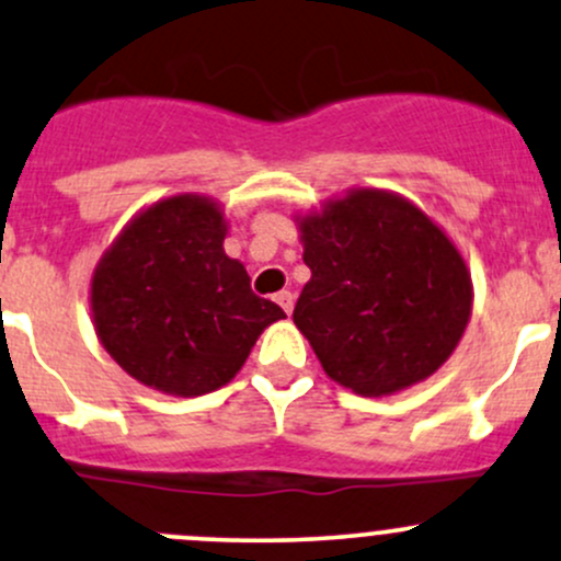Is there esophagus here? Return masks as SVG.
I'll return each mask as SVG.
<instances>
[{
    "label": "esophagus",
    "mask_w": 561,
    "mask_h": 561,
    "mask_svg": "<svg viewBox=\"0 0 561 561\" xmlns=\"http://www.w3.org/2000/svg\"><path fill=\"white\" fill-rule=\"evenodd\" d=\"M274 300H276V304L282 306V311H285V313H293V306H295V295H293L290 290H282V293H276V295H274Z\"/></svg>",
    "instance_id": "esophagus-1"
}]
</instances>
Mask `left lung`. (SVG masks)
<instances>
[{"mask_svg": "<svg viewBox=\"0 0 561 561\" xmlns=\"http://www.w3.org/2000/svg\"><path fill=\"white\" fill-rule=\"evenodd\" d=\"M295 224L311 268L295 328L335 383L391 397L450 359L471 319V274L421 207L393 191L348 188Z\"/></svg>", "mask_w": 561, "mask_h": 561, "instance_id": "8db88e82", "label": "left lung"}]
</instances>
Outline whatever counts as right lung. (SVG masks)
<instances>
[{
	"instance_id": "1",
	"label": "right lung",
	"mask_w": 561,
	"mask_h": 561,
	"mask_svg": "<svg viewBox=\"0 0 561 561\" xmlns=\"http://www.w3.org/2000/svg\"><path fill=\"white\" fill-rule=\"evenodd\" d=\"M224 210L175 194L140 210L92 271V324L111 359L170 397H202L242 370L285 311L226 255Z\"/></svg>"
}]
</instances>
